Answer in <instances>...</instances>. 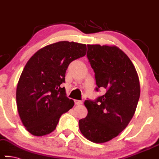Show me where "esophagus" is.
I'll list each match as a JSON object with an SVG mask.
<instances>
[{"mask_svg":"<svg viewBox=\"0 0 159 159\" xmlns=\"http://www.w3.org/2000/svg\"><path fill=\"white\" fill-rule=\"evenodd\" d=\"M82 100H75V105H81L82 104Z\"/></svg>","mask_w":159,"mask_h":159,"instance_id":"obj_1","label":"esophagus"}]
</instances>
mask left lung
<instances>
[{
  "label": "left lung",
  "instance_id": "left-lung-1",
  "mask_svg": "<svg viewBox=\"0 0 159 159\" xmlns=\"http://www.w3.org/2000/svg\"><path fill=\"white\" fill-rule=\"evenodd\" d=\"M87 57L95 72L96 91L105 89L95 102L85 100L87 115L80 120L82 134L92 142L110 141L127 127L134 116L141 94L134 65L116 46L87 45Z\"/></svg>",
  "mask_w": 159,
  "mask_h": 159
}]
</instances>
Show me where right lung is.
<instances>
[{"mask_svg": "<svg viewBox=\"0 0 159 159\" xmlns=\"http://www.w3.org/2000/svg\"><path fill=\"white\" fill-rule=\"evenodd\" d=\"M86 52L84 43L59 41L41 48L27 61L18 82L16 105L20 120L31 134L51 133L61 115L74 106L60 85L69 64Z\"/></svg>", "mask_w": 159, "mask_h": 159, "instance_id": "1", "label": "right lung"}]
</instances>
